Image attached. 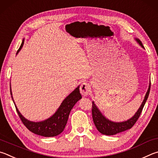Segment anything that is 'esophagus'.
I'll return each instance as SVG.
<instances>
[{"instance_id": "obj_1", "label": "esophagus", "mask_w": 158, "mask_h": 158, "mask_svg": "<svg viewBox=\"0 0 158 158\" xmlns=\"http://www.w3.org/2000/svg\"><path fill=\"white\" fill-rule=\"evenodd\" d=\"M80 91H81V93L82 96H87L91 91L90 85L87 83V82H84V83H82L81 85V87H80Z\"/></svg>"}]
</instances>
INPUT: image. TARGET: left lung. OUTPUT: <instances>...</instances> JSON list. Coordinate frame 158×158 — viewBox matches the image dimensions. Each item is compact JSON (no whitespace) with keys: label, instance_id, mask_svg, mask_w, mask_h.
<instances>
[{"label":"left lung","instance_id":"obj_1","mask_svg":"<svg viewBox=\"0 0 158 158\" xmlns=\"http://www.w3.org/2000/svg\"><path fill=\"white\" fill-rule=\"evenodd\" d=\"M136 41L139 44V45L144 48L143 44L139 40L136 39ZM151 89V82L149 84V87L147 92L146 94V96L144 97V99L142 102V105H141L139 110H137V112L135 113V114L130 119L127 120L123 122H113V121H110L107 119L102 114V113L100 112V110L98 109V107H96V105L94 104V102H92V118L94 123L95 126L97 128L98 131L101 132V133L106 135H114L119 132H123L127 130L131 129L132 126L135 125V123H136L138 118H139L141 113L142 112L143 107L144 106L147 98L148 97L149 92H150Z\"/></svg>","mask_w":158,"mask_h":158}]
</instances>
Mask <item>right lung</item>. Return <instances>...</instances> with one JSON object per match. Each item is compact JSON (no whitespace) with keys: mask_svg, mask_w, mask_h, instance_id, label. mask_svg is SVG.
Masks as SVG:
<instances>
[{"mask_svg":"<svg viewBox=\"0 0 158 158\" xmlns=\"http://www.w3.org/2000/svg\"><path fill=\"white\" fill-rule=\"evenodd\" d=\"M24 40L22 41L21 46L19 47V50L16 52V54L18 53L19 51L21 49L22 46L23 45ZM10 93L12 95V91L10 87ZM82 98V96L80 93L79 86L77 87L73 92H72L63 101L62 104L60 105L59 108L57 109L56 112L51 117L48 118V119H46L40 122H33L29 120L26 119L23 116L16 107V110L18 114L20 117L21 120L24 126L31 131L33 133L36 135H41L44 137H55L60 135L61 132H62L64 129L66 124L67 123L68 118L69 114H70L71 109L75 106L77 101L80 99ZM13 100V98H12Z\"/></svg>","mask_w":158,"mask_h":158,"instance_id":"right-lung-1","label":"right lung"}]
</instances>
